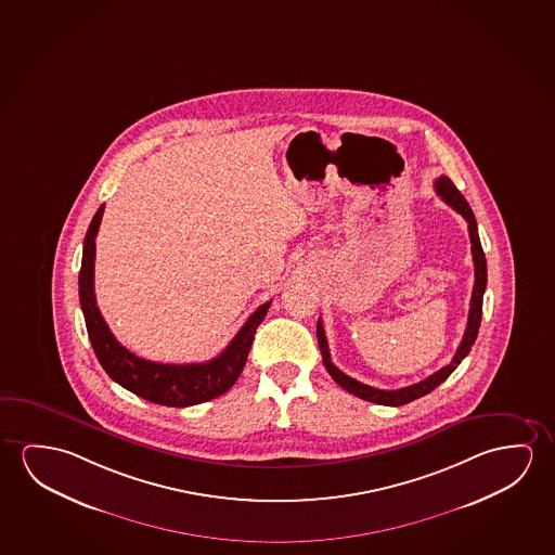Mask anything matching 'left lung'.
Returning a JSON list of instances; mask_svg holds the SVG:
<instances>
[{"label":"left lung","instance_id":"obj_1","mask_svg":"<svg viewBox=\"0 0 555 555\" xmlns=\"http://www.w3.org/2000/svg\"><path fill=\"white\" fill-rule=\"evenodd\" d=\"M435 190L436 194L442 197L446 204L453 207L469 224L470 251H473V263H475V286H473V296H470L469 321H467V328H465V334H463L460 348H457L455 356H453L452 363L440 369V371H436L435 375L428 376L425 380L411 384V386H405V388H400V390L373 388L369 384L359 383L356 378L341 373L340 369L334 365L333 361H331V353H328L326 336H324L323 321L321 319L317 321V341H319V350L323 353V365L328 371V375L333 376L336 384H340L346 392L353 393V396H358L361 400L373 401V403H378V405L398 408V405H405L410 401L417 400V398H423L428 392H433L436 386H440L457 369L461 361L467 358L473 344L477 340L478 326H480V319H482V298H485L488 281L487 257H485V251H482V246H480V238H478L477 219H475V215L470 211L467 199L463 197V194H461L460 190L455 188V184L448 177L436 179Z\"/></svg>","mask_w":555,"mask_h":555}]
</instances>
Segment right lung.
I'll return each instance as SVG.
<instances>
[{"label": "right lung", "instance_id": "obj_1", "mask_svg": "<svg viewBox=\"0 0 555 555\" xmlns=\"http://www.w3.org/2000/svg\"><path fill=\"white\" fill-rule=\"evenodd\" d=\"M103 217V205L95 211L88 227L82 249V264L78 273V296L85 313L86 331L92 341L95 358L102 363L103 371L132 393L147 401H154L167 408H188L204 401L219 398L231 390L246 365L247 353L254 344L257 326L261 324L271 301H267L249 315L238 334L232 338L224 350L205 363L169 365L138 358L125 346H120L113 336L107 323L95 304L94 261L95 236Z\"/></svg>", "mask_w": 555, "mask_h": 555}]
</instances>
